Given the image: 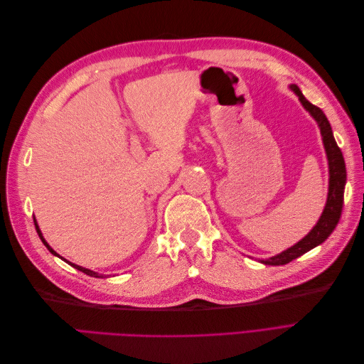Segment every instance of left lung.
<instances>
[{
    "instance_id": "left-lung-1",
    "label": "left lung",
    "mask_w": 364,
    "mask_h": 364,
    "mask_svg": "<svg viewBox=\"0 0 364 364\" xmlns=\"http://www.w3.org/2000/svg\"><path fill=\"white\" fill-rule=\"evenodd\" d=\"M291 90L297 94L304 107L314 117L318 127H321V134L323 138V144H325L326 156L329 162V193H328V200L323 209V214L321 218H318V222L313 228L311 232L305 238H302L299 243L294 245L293 247L284 250L282 253H279V255L272 257L267 261H262L264 264H269V266H284V264H289L290 261L304 255L305 252L311 250L313 247L323 243V241L331 235V232L336 229L341 215V209H343L346 165H345L343 155H341V150L334 139L329 121L321 107H317L306 100L299 87L296 85H291Z\"/></svg>"
}]
</instances>
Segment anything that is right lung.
<instances>
[{
    "mask_svg": "<svg viewBox=\"0 0 364 364\" xmlns=\"http://www.w3.org/2000/svg\"><path fill=\"white\" fill-rule=\"evenodd\" d=\"M35 226H36V230H38V234H39V238L42 240V243L43 245H46V247L53 253V255H56V257H59L58 255V253L56 252H54L50 246H48V243H47V241L46 240H43V237H42V234H41V230H39V228H38V223H35ZM62 258V257H60ZM65 261H67V259H65ZM68 262V261H67ZM71 264V266L74 267V269H77V270H80V272H83V273H86V274H90V277H94V278H100V277H98V273H95V272H92V270H87V269H83V267H80V266H75V264H73V262H70Z\"/></svg>",
    "mask_w": 364,
    "mask_h": 364,
    "instance_id": "add662e5",
    "label": "right lung"
}]
</instances>
